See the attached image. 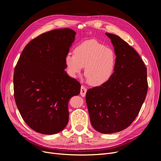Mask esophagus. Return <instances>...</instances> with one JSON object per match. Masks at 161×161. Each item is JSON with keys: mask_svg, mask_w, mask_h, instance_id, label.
Wrapping results in <instances>:
<instances>
[{"mask_svg": "<svg viewBox=\"0 0 161 161\" xmlns=\"http://www.w3.org/2000/svg\"><path fill=\"white\" fill-rule=\"evenodd\" d=\"M86 92H87V89L84 86H81V91H80V95H81V96L83 97H86Z\"/></svg>", "mask_w": 161, "mask_h": 161, "instance_id": "34e87169", "label": "esophagus"}]
</instances>
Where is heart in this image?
Returning a JSON list of instances; mask_svg holds the SVG:
<instances>
[{
    "label": "heart",
    "mask_w": 161,
    "mask_h": 161,
    "mask_svg": "<svg viewBox=\"0 0 161 161\" xmlns=\"http://www.w3.org/2000/svg\"><path fill=\"white\" fill-rule=\"evenodd\" d=\"M68 74L75 78L85 66V75L93 86H102L111 80L116 66L114 51L96 40L81 42L74 48V54L65 57Z\"/></svg>",
    "instance_id": "b5f03b06"
}]
</instances>
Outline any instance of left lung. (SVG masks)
I'll list each match as a JSON object with an SVG mask.
<instances>
[{"instance_id":"1","label":"left lung","mask_w":161,"mask_h":161,"mask_svg":"<svg viewBox=\"0 0 161 161\" xmlns=\"http://www.w3.org/2000/svg\"><path fill=\"white\" fill-rule=\"evenodd\" d=\"M116 66L111 80L87 90L86 103L91 123L103 134L120 132L136 119L146 97L147 69L135 49L113 34Z\"/></svg>"}]
</instances>
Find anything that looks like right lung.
<instances>
[{
  "instance_id": "add662e5",
  "label": "right lung",
  "mask_w": 161,
  "mask_h": 161,
  "mask_svg": "<svg viewBox=\"0 0 161 161\" xmlns=\"http://www.w3.org/2000/svg\"><path fill=\"white\" fill-rule=\"evenodd\" d=\"M75 34L69 28L42 34L25 47L15 68L17 107L25 122L38 133L63 130L69 122V100L80 92V83L64 70Z\"/></svg>"
}]
</instances>
